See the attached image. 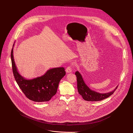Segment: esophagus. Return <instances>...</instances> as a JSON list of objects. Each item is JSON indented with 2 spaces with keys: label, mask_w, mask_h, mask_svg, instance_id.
<instances>
[{
  "label": "esophagus",
  "mask_w": 133,
  "mask_h": 133,
  "mask_svg": "<svg viewBox=\"0 0 133 133\" xmlns=\"http://www.w3.org/2000/svg\"><path fill=\"white\" fill-rule=\"evenodd\" d=\"M66 71L67 73H69V72H71L72 71V69H71V68L70 67V66H68L66 68Z\"/></svg>",
  "instance_id": "1"
}]
</instances>
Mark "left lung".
Returning a JSON list of instances; mask_svg holds the SVG:
<instances>
[{
	"label": "left lung",
	"mask_w": 133,
	"mask_h": 133,
	"mask_svg": "<svg viewBox=\"0 0 133 133\" xmlns=\"http://www.w3.org/2000/svg\"><path fill=\"white\" fill-rule=\"evenodd\" d=\"M75 75L77 77L78 91L81 95H82L83 99L87 101L97 102L107 98L111 95L118 87L117 86L112 91H111L109 92L104 94L99 93L90 89L87 86V85L84 82L82 75L78 71H76Z\"/></svg>",
	"instance_id": "obj_1"
}]
</instances>
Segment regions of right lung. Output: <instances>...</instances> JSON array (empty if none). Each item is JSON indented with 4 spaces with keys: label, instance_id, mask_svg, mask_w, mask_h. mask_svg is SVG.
<instances>
[{
    "label": "right lung",
    "instance_id": "obj_1",
    "mask_svg": "<svg viewBox=\"0 0 133 133\" xmlns=\"http://www.w3.org/2000/svg\"><path fill=\"white\" fill-rule=\"evenodd\" d=\"M11 59L14 76L17 84L25 96L34 102L50 101L56 94L59 82L66 74L64 67L54 68L48 70L41 77L27 79L17 70L14 58L13 47L11 52Z\"/></svg>",
    "mask_w": 133,
    "mask_h": 133
}]
</instances>
